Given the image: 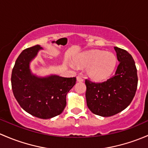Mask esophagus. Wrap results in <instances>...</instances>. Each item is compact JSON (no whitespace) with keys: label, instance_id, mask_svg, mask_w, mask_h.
I'll return each instance as SVG.
<instances>
[{"label":"esophagus","instance_id":"34e87169","mask_svg":"<svg viewBox=\"0 0 148 148\" xmlns=\"http://www.w3.org/2000/svg\"><path fill=\"white\" fill-rule=\"evenodd\" d=\"M77 82H83V78L81 76H77Z\"/></svg>","mask_w":148,"mask_h":148}]
</instances>
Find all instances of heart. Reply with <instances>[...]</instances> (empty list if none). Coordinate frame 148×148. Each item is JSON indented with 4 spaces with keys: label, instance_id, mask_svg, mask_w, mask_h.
I'll use <instances>...</instances> for the list:
<instances>
[{
    "label": "heart",
    "instance_id": "b5f03b06",
    "mask_svg": "<svg viewBox=\"0 0 148 148\" xmlns=\"http://www.w3.org/2000/svg\"><path fill=\"white\" fill-rule=\"evenodd\" d=\"M77 66L87 68V75L95 81H102L113 73L117 58L110 52L90 51L79 55L74 60ZM73 67V65H72Z\"/></svg>",
    "mask_w": 148,
    "mask_h": 148
}]
</instances>
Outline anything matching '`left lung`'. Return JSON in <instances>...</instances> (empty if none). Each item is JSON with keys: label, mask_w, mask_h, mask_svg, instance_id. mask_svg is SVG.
<instances>
[{"label": "left lung", "mask_w": 148, "mask_h": 148, "mask_svg": "<svg viewBox=\"0 0 148 148\" xmlns=\"http://www.w3.org/2000/svg\"><path fill=\"white\" fill-rule=\"evenodd\" d=\"M119 61L115 73L103 83L85 80L87 106L95 115L110 117L125 109L135 95L138 75L135 61L125 50L114 47Z\"/></svg>", "instance_id": "left-lung-1"}]
</instances>
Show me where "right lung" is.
Segmentation results:
<instances>
[{
  "label": "right lung",
  "mask_w": 148,
  "mask_h": 148,
  "mask_svg": "<svg viewBox=\"0 0 148 148\" xmlns=\"http://www.w3.org/2000/svg\"><path fill=\"white\" fill-rule=\"evenodd\" d=\"M41 49L36 45L19 55L12 71L11 85L24 110L41 119H49L62 113L66 106V95L75 84L76 77L56 75L39 77L32 73L30 62Z\"/></svg>",
  "instance_id": "add662e5"
}]
</instances>
